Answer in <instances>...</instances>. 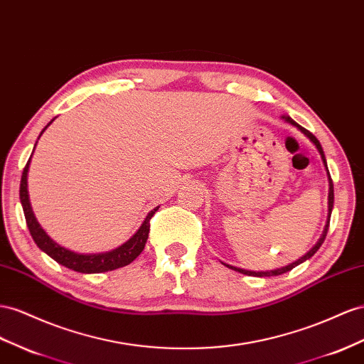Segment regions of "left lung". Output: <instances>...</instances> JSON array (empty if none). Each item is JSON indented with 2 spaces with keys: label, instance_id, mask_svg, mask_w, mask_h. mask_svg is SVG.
<instances>
[{
  "label": "left lung",
  "instance_id": "left-lung-1",
  "mask_svg": "<svg viewBox=\"0 0 364 364\" xmlns=\"http://www.w3.org/2000/svg\"><path fill=\"white\" fill-rule=\"evenodd\" d=\"M284 121H288L289 124H292V125H296L297 129L303 133V134H306L309 139H311V142L317 146V150H318V153H320V156H321V159H323V164H325V166H326V158H325V153H323V149H321V145H320V142H318V139L316 136H314L311 132H308L306 129H303L301 125H299L297 122H294L289 116H282ZM326 170H328V166H326ZM328 178H329V218H328V223H326V227H325V231H323V235L320 237V240L317 242V245L316 247H314L306 255H303L301 259H299L297 262H294V263H291V264H288V267H284V268H280V269H274V271H263V272H255V271H247V269H240V268H235V267H231V264H227V267L230 268V269H234V271H239V272H242V274H247V276H255V277H269V276H280V274H284V272H288V271H291L292 268H296L297 264H300L301 262H304V260H308V259H311L314 254H316L317 251H318V248L321 247V243L325 242V239H326V234H328V230H329V220H331V213H332V206H333V183H332V179H331V174H329V170H328Z\"/></svg>",
  "mask_w": 364,
  "mask_h": 364
}]
</instances>
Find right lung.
<instances>
[{"instance_id": "obj_1", "label": "right lung", "mask_w": 364, "mask_h": 364, "mask_svg": "<svg viewBox=\"0 0 364 364\" xmlns=\"http://www.w3.org/2000/svg\"><path fill=\"white\" fill-rule=\"evenodd\" d=\"M53 121V119H52ZM52 121L47 124V127L52 124ZM46 127V129H47ZM44 129V130H46ZM43 130V132H44ZM41 132V134H43ZM39 134V136H41ZM32 158V156H31ZM28 164H31V159L27 161L24 171L21 176V183H19V199H21V205L24 210L26 215V223L28 227V231H31V235L33 237L35 243L38 245V248L44 251L47 255L58 262L63 267L73 269L76 272H82V274H96V272H105V271H113L117 268H122L125 264L132 263L137 255H139L144 251V247L146 243V239H149V232H150V219L154 215V213L158 211L159 206H156L153 211L149 213L144 223L141 225V228L137 230V232L133 235V237L125 242L122 247L116 248L110 252H104V254H77L70 250L63 248L61 245L55 243L46 231L39 227V223L36 222L31 202H28V193H27V171H28Z\"/></svg>"}]
</instances>
